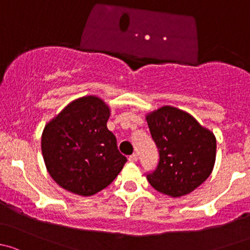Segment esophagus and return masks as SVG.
I'll use <instances>...</instances> for the list:
<instances>
[{"label": "esophagus", "mask_w": 250, "mask_h": 250, "mask_svg": "<svg viewBox=\"0 0 250 250\" xmlns=\"http://www.w3.org/2000/svg\"><path fill=\"white\" fill-rule=\"evenodd\" d=\"M137 160H138L137 154H132V155L128 156V161H130V163H136Z\"/></svg>", "instance_id": "1"}]
</instances>
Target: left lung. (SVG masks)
<instances>
[{
    "label": "left lung",
    "mask_w": 250,
    "mask_h": 250,
    "mask_svg": "<svg viewBox=\"0 0 250 250\" xmlns=\"http://www.w3.org/2000/svg\"><path fill=\"white\" fill-rule=\"evenodd\" d=\"M159 149V164L146 179L161 194L181 197L199 188L212 173L217 153L214 133L192 115L163 106L146 115Z\"/></svg>",
    "instance_id": "8db88e82"
}]
</instances>
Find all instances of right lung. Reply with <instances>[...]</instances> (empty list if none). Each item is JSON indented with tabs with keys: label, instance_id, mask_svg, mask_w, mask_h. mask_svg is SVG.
<instances>
[{
	"label": "right lung",
	"instance_id": "add662e5",
	"mask_svg": "<svg viewBox=\"0 0 250 250\" xmlns=\"http://www.w3.org/2000/svg\"><path fill=\"white\" fill-rule=\"evenodd\" d=\"M110 108L89 95L68 104L45 125L42 154L47 171L61 188L92 196L110 184L127 159L107 128Z\"/></svg>",
	"mask_w": 250,
	"mask_h": 250
}]
</instances>
